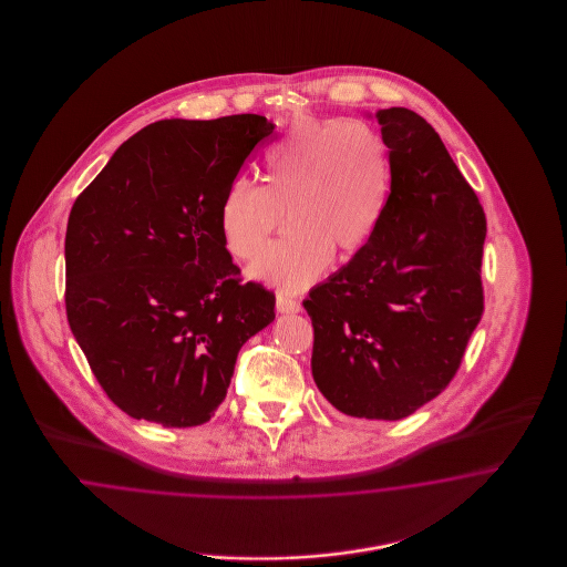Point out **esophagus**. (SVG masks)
I'll use <instances>...</instances> for the list:
<instances>
[{"instance_id":"esophagus-1","label":"esophagus","mask_w":567,"mask_h":567,"mask_svg":"<svg viewBox=\"0 0 567 567\" xmlns=\"http://www.w3.org/2000/svg\"><path fill=\"white\" fill-rule=\"evenodd\" d=\"M276 310H278V312H299V310H301V303H299L297 299H293V297L278 293V296H276Z\"/></svg>"}]
</instances>
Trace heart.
Segmentation results:
<instances>
[{"instance_id":"obj_1","label":"heart","mask_w":567,"mask_h":567,"mask_svg":"<svg viewBox=\"0 0 567 567\" xmlns=\"http://www.w3.org/2000/svg\"><path fill=\"white\" fill-rule=\"evenodd\" d=\"M393 167L382 135L347 118L301 121L271 146L266 185L238 178L220 204V234L238 259H255L271 236L289 231L255 261L252 274L299 291L333 255L354 259L386 213Z\"/></svg>"}]
</instances>
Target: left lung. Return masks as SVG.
I'll return each mask as SVG.
<instances>
[{
	"mask_svg": "<svg viewBox=\"0 0 567 567\" xmlns=\"http://www.w3.org/2000/svg\"><path fill=\"white\" fill-rule=\"evenodd\" d=\"M393 181L368 246L303 308L315 327L312 377L354 419L400 421L457 374L481 323L485 210L432 125L380 110Z\"/></svg>",
	"mask_w": 567,
	"mask_h": 567,
	"instance_id": "obj_1",
	"label": "left lung"
}]
</instances>
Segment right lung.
<instances>
[{
    "label": "right lung",
    "instance_id": "add662e5",
    "mask_svg": "<svg viewBox=\"0 0 567 567\" xmlns=\"http://www.w3.org/2000/svg\"><path fill=\"white\" fill-rule=\"evenodd\" d=\"M271 132L259 114L153 123L72 206L68 323L100 386L134 419L210 421L244 342L276 317V297L243 285L220 234L225 190Z\"/></svg>",
    "mask_w": 567,
    "mask_h": 567
}]
</instances>
